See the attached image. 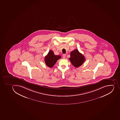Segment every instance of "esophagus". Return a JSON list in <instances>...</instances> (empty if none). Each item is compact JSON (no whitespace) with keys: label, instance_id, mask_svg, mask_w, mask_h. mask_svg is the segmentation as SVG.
Instances as JSON below:
<instances>
[{"label":"esophagus","instance_id":"34e87169","mask_svg":"<svg viewBox=\"0 0 120 120\" xmlns=\"http://www.w3.org/2000/svg\"><path fill=\"white\" fill-rule=\"evenodd\" d=\"M63 58H65L66 56V55L65 54H64L63 55Z\"/></svg>","mask_w":120,"mask_h":120}]
</instances>
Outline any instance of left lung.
<instances>
[{
	"label": "left lung",
	"mask_w": 120,
	"mask_h": 120,
	"mask_svg": "<svg viewBox=\"0 0 120 120\" xmlns=\"http://www.w3.org/2000/svg\"><path fill=\"white\" fill-rule=\"evenodd\" d=\"M70 61L74 67L78 68L82 65L85 61L84 55L81 53L77 49H75L70 53Z\"/></svg>",
	"instance_id": "left-lung-1"
}]
</instances>
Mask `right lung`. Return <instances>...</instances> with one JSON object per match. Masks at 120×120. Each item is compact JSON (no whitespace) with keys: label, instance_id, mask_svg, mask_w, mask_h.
Masks as SVG:
<instances>
[{"label":"right lung","instance_id":"right-lung-1","mask_svg":"<svg viewBox=\"0 0 120 120\" xmlns=\"http://www.w3.org/2000/svg\"><path fill=\"white\" fill-rule=\"evenodd\" d=\"M61 58L60 55H55L52 50L49 51L48 54L45 57V63L48 67L52 68L58 59Z\"/></svg>","mask_w":120,"mask_h":120}]
</instances>
